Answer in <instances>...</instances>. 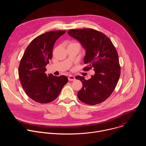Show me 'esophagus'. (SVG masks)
I'll return each instance as SVG.
<instances>
[{
  "instance_id": "1",
  "label": "esophagus",
  "mask_w": 146,
  "mask_h": 146,
  "mask_svg": "<svg viewBox=\"0 0 146 146\" xmlns=\"http://www.w3.org/2000/svg\"><path fill=\"white\" fill-rule=\"evenodd\" d=\"M68 80L69 81H74V80H75V77H74V76H73L72 75H69L68 77Z\"/></svg>"
}]
</instances>
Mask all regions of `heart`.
I'll list each match as a JSON object with an SVG mask.
<instances>
[{
	"instance_id": "heart-1",
	"label": "heart",
	"mask_w": 146,
	"mask_h": 146,
	"mask_svg": "<svg viewBox=\"0 0 146 146\" xmlns=\"http://www.w3.org/2000/svg\"><path fill=\"white\" fill-rule=\"evenodd\" d=\"M72 43H74V42H72L70 44H72Z\"/></svg>"
}]
</instances>
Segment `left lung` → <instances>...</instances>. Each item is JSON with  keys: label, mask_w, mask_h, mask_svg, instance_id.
<instances>
[{"label": "left lung", "mask_w": 146, "mask_h": 146, "mask_svg": "<svg viewBox=\"0 0 146 146\" xmlns=\"http://www.w3.org/2000/svg\"><path fill=\"white\" fill-rule=\"evenodd\" d=\"M78 40L86 50L84 71L93 69L95 74L89 80L77 76L82 88L78 92L79 100L95 105L107 99L114 90L121 73L117 51L110 39L104 33L91 28L70 29L68 32Z\"/></svg>", "instance_id": "8db88e82"}]
</instances>
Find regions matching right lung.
I'll list each match as a JSON object with an SVG mask.
<instances>
[{
	"instance_id": "right-lung-1",
	"label": "right lung",
	"mask_w": 146,
	"mask_h": 146,
	"mask_svg": "<svg viewBox=\"0 0 146 146\" xmlns=\"http://www.w3.org/2000/svg\"><path fill=\"white\" fill-rule=\"evenodd\" d=\"M66 31L46 32L34 38L21 58L18 75L23 88L27 95L40 103L54 100L68 81L65 76L47 75L46 66L52 56V49L56 40Z\"/></svg>"
}]
</instances>
